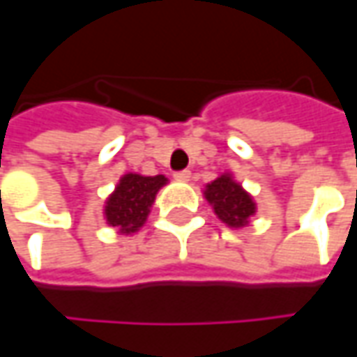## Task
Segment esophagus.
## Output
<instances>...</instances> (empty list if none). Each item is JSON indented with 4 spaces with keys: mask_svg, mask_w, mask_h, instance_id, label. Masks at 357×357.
Returning a JSON list of instances; mask_svg holds the SVG:
<instances>
[{
    "mask_svg": "<svg viewBox=\"0 0 357 357\" xmlns=\"http://www.w3.org/2000/svg\"><path fill=\"white\" fill-rule=\"evenodd\" d=\"M174 181H178V183H188V181H190V171L174 172Z\"/></svg>",
    "mask_w": 357,
    "mask_h": 357,
    "instance_id": "esophagus-1",
    "label": "esophagus"
}]
</instances>
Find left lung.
I'll return each instance as SVG.
<instances>
[{
	"label": "left lung",
	"mask_w": 357,
	"mask_h": 357,
	"mask_svg": "<svg viewBox=\"0 0 357 357\" xmlns=\"http://www.w3.org/2000/svg\"><path fill=\"white\" fill-rule=\"evenodd\" d=\"M202 195L213 206L216 218L232 230L248 227L250 218L258 211L252 195L240 185L232 172H222L206 183Z\"/></svg>",
	"instance_id": "1"
}]
</instances>
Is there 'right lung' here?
<instances>
[{"label":"right lung","mask_w":357,"mask_h":357,"mask_svg":"<svg viewBox=\"0 0 357 357\" xmlns=\"http://www.w3.org/2000/svg\"><path fill=\"white\" fill-rule=\"evenodd\" d=\"M169 183L165 174L146 176L139 172H127L119 178L115 190L103 204V218L119 234L130 236L144 227L158 190Z\"/></svg>","instance_id":"right-lung-1"}]
</instances>
